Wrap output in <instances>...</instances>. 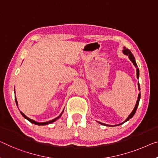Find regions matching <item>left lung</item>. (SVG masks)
<instances>
[{
  "mask_svg": "<svg viewBox=\"0 0 158 158\" xmlns=\"http://www.w3.org/2000/svg\"><path fill=\"white\" fill-rule=\"evenodd\" d=\"M123 54H124L125 55H127L128 56V58H129V59L131 60V62L133 63V65H135V68H136V72H137V78H138V77H139V69H138V66H137V64H136V62H135V58H134V56H133V55L131 54V51H129L128 49V48H126V47H124L123 48ZM138 89H140V85H139V82H138ZM140 93L138 94V99H137V102H136V104H135V107H134V109H133V110L132 111V112L130 114V115L128 116V118H127V119H126L124 121H123V122H122L121 123H119V124H117V125H114V126H112V127H116V126H119V125H121L122 124V123H125V122H127V121H128L130 119V118H131L133 116V115L135 114V111H136V110H137V108H138V104H139V101H140ZM98 123H100V124H102V125H104V126H106V127H110V125H107V124H105V123H101V122H99V121H98Z\"/></svg>",
  "mask_w": 158,
  "mask_h": 158,
  "instance_id": "obj_1",
  "label": "left lung"
}]
</instances>
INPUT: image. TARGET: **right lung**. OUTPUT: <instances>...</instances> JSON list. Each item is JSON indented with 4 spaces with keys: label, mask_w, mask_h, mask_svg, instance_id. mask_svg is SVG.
I'll list each match as a JSON object with an SVG mask.
<instances>
[{
    "label": "right lung",
    "mask_w": 158,
    "mask_h": 158,
    "mask_svg": "<svg viewBox=\"0 0 158 158\" xmlns=\"http://www.w3.org/2000/svg\"><path fill=\"white\" fill-rule=\"evenodd\" d=\"M15 102H16V104L18 106V101H17V99H16V97L15 96ZM63 112H64V111H62V113L60 114L58 116V117H56V118H54V119H52V120H51V121H46V122H37V121H34V120H32V119H31V118H28L27 116H25V114H24L22 112V111H20V113H21V114L23 115L24 117H25L27 120H28L29 121H30V122L31 123H34V124H36V125H38V126H44V125H47V124H50V123H53V122H54L55 121H56L57 119H59V118L60 117V116L62 115V114H63Z\"/></svg>",
    "instance_id": "1"
}]
</instances>
